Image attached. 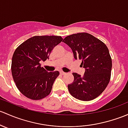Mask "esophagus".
Wrapping results in <instances>:
<instances>
[{"instance_id": "esophagus-1", "label": "esophagus", "mask_w": 128, "mask_h": 128, "mask_svg": "<svg viewBox=\"0 0 128 128\" xmlns=\"http://www.w3.org/2000/svg\"><path fill=\"white\" fill-rule=\"evenodd\" d=\"M60 74L61 75H66V72H63V71H60Z\"/></svg>"}]
</instances>
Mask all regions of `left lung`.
Wrapping results in <instances>:
<instances>
[{
    "mask_svg": "<svg viewBox=\"0 0 128 128\" xmlns=\"http://www.w3.org/2000/svg\"><path fill=\"white\" fill-rule=\"evenodd\" d=\"M72 49L75 60H82L85 68L83 76L73 73L74 80L68 84L72 96L88 101L98 97L108 85L112 63L108 48L104 43L86 32L67 36L63 40Z\"/></svg>",
    "mask_w": 128,
    "mask_h": 128,
    "instance_id": "8db88e82",
    "label": "left lung"
}]
</instances>
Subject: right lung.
Here are the masks:
<instances>
[{
    "label": "right lung",
    "mask_w": 128,
    "mask_h": 128,
    "mask_svg": "<svg viewBox=\"0 0 128 128\" xmlns=\"http://www.w3.org/2000/svg\"><path fill=\"white\" fill-rule=\"evenodd\" d=\"M60 36H34L19 46L13 53L12 73L20 92L32 100L49 95L58 71L48 72L40 62L49 59L50 54L62 42Z\"/></svg>",
    "instance_id": "right-lung-1"
}]
</instances>
